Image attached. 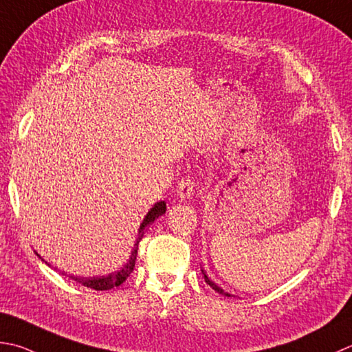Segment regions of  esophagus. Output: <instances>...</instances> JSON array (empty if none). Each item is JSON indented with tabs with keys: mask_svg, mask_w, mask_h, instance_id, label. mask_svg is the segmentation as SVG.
I'll return each mask as SVG.
<instances>
[{
	"mask_svg": "<svg viewBox=\"0 0 352 352\" xmlns=\"http://www.w3.org/2000/svg\"><path fill=\"white\" fill-rule=\"evenodd\" d=\"M194 194V186H192V182L189 178H182V182L178 183L177 188V195L180 199H188Z\"/></svg>",
	"mask_w": 352,
	"mask_h": 352,
	"instance_id": "34e87169",
	"label": "esophagus"
}]
</instances>
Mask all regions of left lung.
Returning a JSON list of instances; mask_svg holds the SVG:
<instances>
[{
    "mask_svg": "<svg viewBox=\"0 0 352 352\" xmlns=\"http://www.w3.org/2000/svg\"><path fill=\"white\" fill-rule=\"evenodd\" d=\"M201 272H203V276H204V280H206V282H208V284H209V285H210V287L213 288V290H215L217 293H219V294H223V296H227V298H230V296H233V294H230V293H227V292H224L221 287H218V285L215 284V282H213V280H212V279H210V278L208 276V274H206V272H204V270H201Z\"/></svg>",
    "mask_w": 352,
    "mask_h": 352,
    "instance_id": "obj_1",
    "label": "left lung"
}]
</instances>
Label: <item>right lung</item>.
<instances>
[{
  "label": "right lung",
  "instance_id": "right-lung-1",
  "mask_svg": "<svg viewBox=\"0 0 352 352\" xmlns=\"http://www.w3.org/2000/svg\"><path fill=\"white\" fill-rule=\"evenodd\" d=\"M166 212V203L164 201H157L153 208H151L146 213V217L143 218V221L139 227V233H137V239L134 243V247L133 250H131V254L129 258L125 264H123L120 267V270L117 272H113L107 274V276H93V278H82V276H70L72 279H74L76 282H79V284H82L84 287H88V288H93V290H98V292H103V290H111V288L114 287H119L120 284H123V282L126 280V278L129 276L131 273H133L134 270V265H135V259H137V250H139V243L142 241L143 235H144V230H146V227L149 224H153L155 219L158 217H162L163 213ZM38 254V253H36ZM39 256V254H38ZM41 258V256H39ZM43 259V258H41ZM44 261V259H43ZM45 264H48L47 261H44ZM50 265V264H48ZM65 274V273H62Z\"/></svg>",
  "mask_w": 352,
  "mask_h": 352
}]
</instances>
